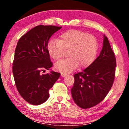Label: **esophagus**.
<instances>
[{
  "label": "esophagus",
  "mask_w": 129,
  "mask_h": 129,
  "mask_svg": "<svg viewBox=\"0 0 129 129\" xmlns=\"http://www.w3.org/2000/svg\"><path fill=\"white\" fill-rule=\"evenodd\" d=\"M61 76H62V77H65V76H67L66 74H64V73H61Z\"/></svg>",
  "instance_id": "esophagus-1"
}]
</instances>
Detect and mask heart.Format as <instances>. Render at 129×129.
Segmentation results:
<instances>
[{"instance_id": "heart-1", "label": "heart", "mask_w": 129, "mask_h": 129, "mask_svg": "<svg viewBox=\"0 0 129 129\" xmlns=\"http://www.w3.org/2000/svg\"><path fill=\"white\" fill-rule=\"evenodd\" d=\"M98 41L94 36L78 30H70L61 35L57 40H51L47 51L54 60L61 58L68 51L69 57L56 63L57 71L68 73L80 66L84 68L90 65L97 54Z\"/></svg>"}]
</instances>
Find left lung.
Masks as SVG:
<instances>
[{"mask_svg": "<svg viewBox=\"0 0 129 129\" xmlns=\"http://www.w3.org/2000/svg\"><path fill=\"white\" fill-rule=\"evenodd\" d=\"M116 58L107 37L99 56L84 71L74 75L71 89L75 103L82 109L95 106L103 100L114 82Z\"/></svg>", "mask_w": 129, "mask_h": 129, "instance_id": "obj_1", "label": "left lung"}]
</instances>
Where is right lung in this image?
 <instances>
[{
    "instance_id": "1",
    "label": "right lung",
    "mask_w": 129,
    "mask_h": 129,
    "mask_svg": "<svg viewBox=\"0 0 129 129\" xmlns=\"http://www.w3.org/2000/svg\"><path fill=\"white\" fill-rule=\"evenodd\" d=\"M62 27L38 25L21 37L17 42L13 61L12 72L19 94L34 105L48 99L49 90L60 73L51 71L41 75V71L52 67L47 44L54 33Z\"/></svg>"
}]
</instances>
